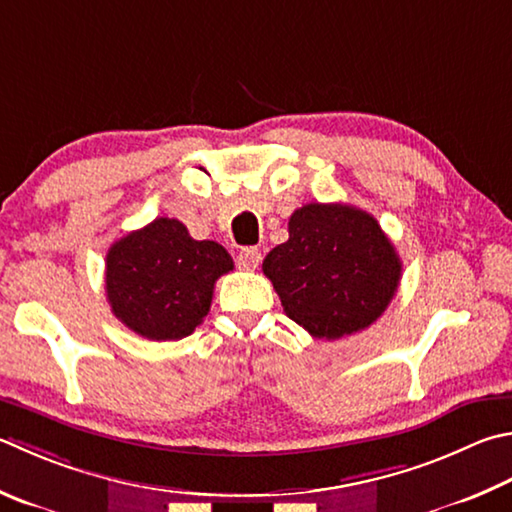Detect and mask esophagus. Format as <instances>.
<instances>
[{"instance_id":"obj_1","label":"esophagus","mask_w":512,"mask_h":512,"mask_svg":"<svg viewBox=\"0 0 512 512\" xmlns=\"http://www.w3.org/2000/svg\"><path fill=\"white\" fill-rule=\"evenodd\" d=\"M262 264V250L259 248H241V253L237 255V266L244 268V271H255V268Z\"/></svg>"}]
</instances>
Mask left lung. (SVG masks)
<instances>
[{"instance_id": "1", "label": "left lung", "mask_w": 512, "mask_h": 512, "mask_svg": "<svg viewBox=\"0 0 512 512\" xmlns=\"http://www.w3.org/2000/svg\"><path fill=\"white\" fill-rule=\"evenodd\" d=\"M284 313L313 338L367 329L396 295L401 257L369 212L306 203L288 219V241L264 259Z\"/></svg>"}]
</instances>
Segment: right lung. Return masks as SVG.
Here are the masks:
<instances>
[{"instance_id":"obj_1","label":"right lung","mask_w":512,"mask_h":512,"mask_svg":"<svg viewBox=\"0 0 512 512\" xmlns=\"http://www.w3.org/2000/svg\"><path fill=\"white\" fill-rule=\"evenodd\" d=\"M105 266L111 313L138 336L165 342L203 322L232 257L217 241L192 239L179 219L159 217L118 239Z\"/></svg>"}]
</instances>
